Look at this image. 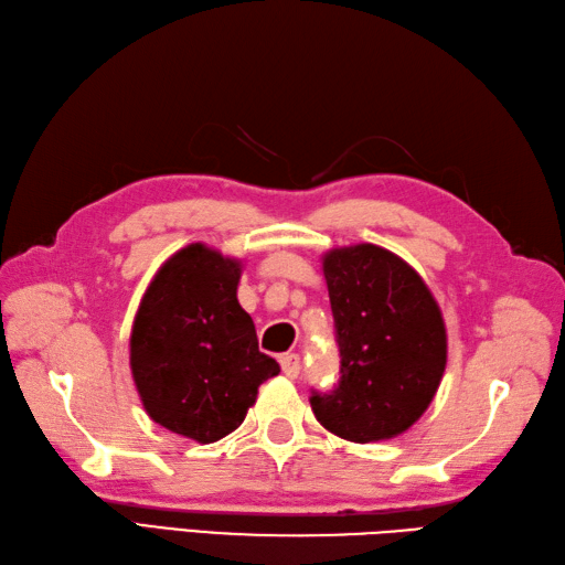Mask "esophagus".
Here are the masks:
<instances>
[{"label":"esophagus","mask_w":565,"mask_h":565,"mask_svg":"<svg viewBox=\"0 0 565 565\" xmlns=\"http://www.w3.org/2000/svg\"><path fill=\"white\" fill-rule=\"evenodd\" d=\"M279 363H281V371H284L286 377H291V380L298 377V373H300V359H298V353H286V356L279 359Z\"/></svg>","instance_id":"34e87169"}]
</instances>
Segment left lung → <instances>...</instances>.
<instances>
[{
  "label": "left lung",
  "mask_w": 565,
  "mask_h": 565,
  "mask_svg": "<svg viewBox=\"0 0 565 565\" xmlns=\"http://www.w3.org/2000/svg\"><path fill=\"white\" fill-rule=\"evenodd\" d=\"M339 347V383L315 392V418L351 443L387 440L428 409L448 363V334L426 281L371 243L322 257Z\"/></svg>",
  "instance_id": "1"
}]
</instances>
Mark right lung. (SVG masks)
I'll return each mask as SVG.
<instances>
[{
	"mask_svg": "<svg viewBox=\"0 0 565 565\" xmlns=\"http://www.w3.org/2000/svg\"><path fill=\"white\" fill-rule=\"evenodd\" d=\"M241 267V259L204 243L182 247L156 271L129 337L143 409L159 426L202 445L238 428L257 387L279 375L235 296Z\"/></svg>",
	"mask_w": 565,
	"mask_h": 565,
	"instance_id": "obj_1",
	"label": "right lung"
}]
</instances>
